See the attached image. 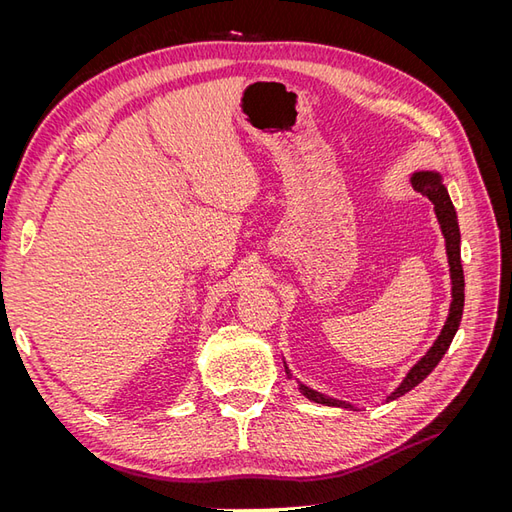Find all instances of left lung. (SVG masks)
Instances as JSON below:
<instances>
[{
    "instance_id": "left-lung-1",
    "label": "left lung",
    "mask_w": 512,
    "mask_h": 512,
    "mask_svg": "<svg viewBox=\"0 0 512 512\" xmlns=\"http://www.w3.org/2000/svg\"><path fill=\"white\" fill-rule=\"evenodd\" d=\"M412 185L414 190L423 192L431 203H433V211H436V218L442 230V237H444V245H446V256H448V271H451V307H448V316L444 327L438 335L436 342L433 346L425 352L423 359H418L410 371L406 374V378L401 380V384L397 389L386 397V401H393L401 395H406L408 391H412L416 384H421L436 365L442 361V356L446 354L448 346H451L453 337L459 329V322H461V314H463V267H461V235H459V222H457V211L451 203V196H448L446 185L442 181V175L436 173V170H416L412 175ZM286 374H290V369L286 365ZM292 376V374H290ZM299 391L309 399V401H316V404L322 406H335V408H350L354 410L352 404L342 399H333L324 393H318L314 389H309L307 384L299 382Z\"/></svg>"
}]
</instances>
